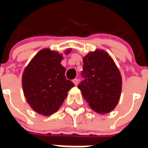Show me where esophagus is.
I'll return each mask as SVG.
<instances>
[{
    "mask_svg": "<svg viewBox=\"0 0 148 148\" xmlns=\"http://www.w3.org/2000/svg\"><path fill=\"white\" fill-rule=\"evenodd\" d=\"M73 82H74L75 86H77V84H78V82H79V79H77V78H74V80H73Z\"/></svg>",
    "mask_w": 148,
    "mask_h": 148,
    "instance_id": "obj_1",
    "label": "esophagus"
}]
</instances>
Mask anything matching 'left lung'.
<instances>
[{
    "mask_svg": "<svg viewBox=\"0 0 148 148\" xmlns=\"http://www.w3.org/2000/svg\"><path fill=\"white\" fill-rule=\"evenodd\" d=\"M82 76L77 88L91 109L100 114L108 113L117 105L121 93L120 71L107 52L97 50L83 58Z\"/></svg>",
    "mask_w": 148,
    "mask_h": 148,
    "instance_id": "left-lung-1",
    "label": "left lung"
}]
</instances>
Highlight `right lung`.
I'll return each instance as SVG.
<instances>
[{
	"label": "right lung",
	"instance_id": "right-lung-1",
	"mask_svg": "<svg viewBox=\"0 0 148 148\" xmlns=\"http://www.w3.org/2000/svg\"><path fill=\"white\" fill-rule=\"evenodd\" d=\"M71 49L66 51L67 55ZM62 56L58 52L42 49L35 55L22 76L24 97L34 111L49 116L58 111L67 92L74 84L65 76L61 65Z\"/></svg>",
	"mask_w": 148,
	"mask_h": 148
}]
</instances>
